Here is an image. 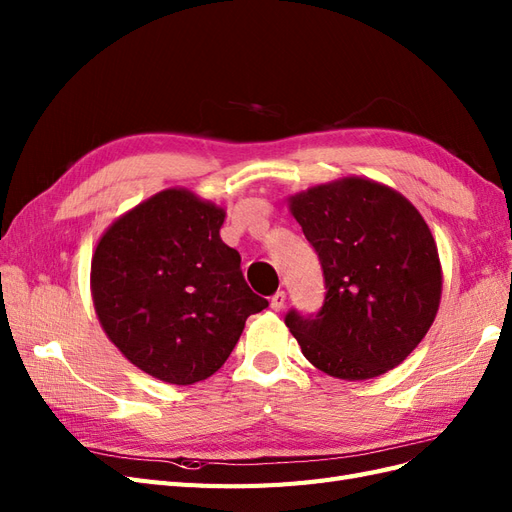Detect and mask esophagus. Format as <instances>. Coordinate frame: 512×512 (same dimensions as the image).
Masks as SVG:
<instances>
[{
	"label": "esophagus",
	"instance_id": "1",
	"mask_svg": "<svg viewBox=\"0 0 512 512\" xmlns=\"http://www.w3.org/2000/svg\"><path fill=\"white\" fill-rule=\"evenodd\" d=\"M286 303V292L284 290H277L273 297H271V309H275V312H280V309L284 307Z\"/></svg>",
	"mask_w": 512,
	"mask_h": 512
}]
</instances>
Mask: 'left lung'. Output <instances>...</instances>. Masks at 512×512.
I'll list each match as a JSON object with an SVG mask.
<instances>
[{"label": "left lung", "instance_id": "8db88e82", "mask_svg": "<svg viewBox=\"0 0 512 512\" xmlns=\"http://www.w3.org/2000/svg\"><path fill=\"white\" fill-rule=\"evenodd\" d=\"M290 211L324 275L318 314H286L305 359L342 380L397 367L438 314L436 241L408 198L382 183L346 177L290 196Z\"/></svg>", "mask_w": 512, "mask_h": 512}]
</instances>
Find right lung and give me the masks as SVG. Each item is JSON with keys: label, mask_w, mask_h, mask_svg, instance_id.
<instances>
[{"label": "right lung", "mask_w": 512, "mask_h": 512, "mask_svg": "<svg viewBox=\"0 0 512 512\" xmlns=\"http://www.w3.org/2000/svg\"><path fill=\"white\" fill-rule=\"evenodd\" d=\"M222 224L224 209L170 188L108 226L91 258L104 333L132 365L168 384L215 374L247 316L269 305L247 286Z\"/></svg>", "instance_id": "add662e5"}]
</instances>
